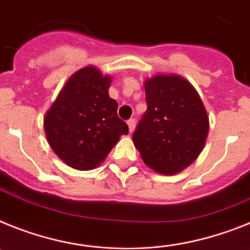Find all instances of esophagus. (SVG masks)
<instances>
[{
	"label": "esophagus",
	"instance_id": "esophagus-1",
	"mask_svg": "<svg viewBox=\"0 0 250 250\" xmlns=\"http://www.w3.org/2000/svg\"><path fill=\"white\" fill-rule=\"evenodd\" d=\"M127 123H128V128H129V133H132V132L134 131V128H136V119L131 118Z\"/></svg>",
	"mask_w": 250,
	"mask_h": 250
}]
</instances>
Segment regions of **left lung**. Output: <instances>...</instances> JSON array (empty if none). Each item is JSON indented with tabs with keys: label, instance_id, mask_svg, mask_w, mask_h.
<instances>
[{
	"label": "left lung",
	"instance_id": "left-lung-1",
	"mask_svg": "<svg viewBox=\"0 0 250 250\" xmlns=\"http://www.w3.org/2000/svg\"><path fill=\"white\" fill-rule=\"evenodd\" d=\"M147 110L132 134L152 170L173 175L200 155L209 117L194 86L177 75H156L145 83Z\"/></svg>",
	"mask_w": 250,
	"mask_h": 250
}]
</instances>
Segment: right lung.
<instances>
[{"instance_id":"obj_1","label":"right lung","mask_w":250,"mask_h":250,"mask_svg":"<svg viewBox=\"0 0 250 250\" xmlns=\"http://www.w3.org/2000/svg\"><path fill=\"white\" fill-rule=\"evenodd\" d=\"M110 78L86 66L65 84L44 119L50 147L77 170L98 166L128 125L117 114L118 104L108 94Z\"/></svg>"}]
</instances>
